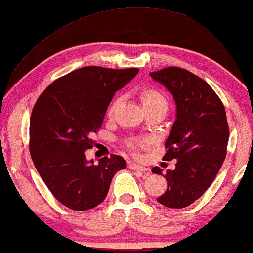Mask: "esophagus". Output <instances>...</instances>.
<instances>
[{"mask_svg": "<svg viewBox=\"0 0 253 253\" xmlns=\"http://www.w3.org/2000/svg\"><path fill=\"white\" fill-rule=\"evenodd\" d=\"M127 167H129L130 169H133V170H139V171H144V172L148 171V168L144 167V166L138 165V164H136V162H132V161L127 162Z\"/></svg>", "mask_w": 253, "mask_h": 253, "instance_id": "esophagus-1", "label": "esophagus"}]
</instances>
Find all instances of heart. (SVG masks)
<instances>
[{
  "mask_svg": "<svg viewBox=\"0 0 253 253\" xmlns=\"http://www.w3.org/2000/svg\"><path fill=\"white\" fill-rule=\"evenodd\" d=\"M140 100L141 103H143L144 109H150V108H155V107H164V108L167 109L168 107V101L167 98H166L164 93H162L160 89L154 88V87H144L140 91ZM117 103H119V100H115L112 105H110L108 109V114L112 115L115 110Z\"/></svg>",
  "mask_w": 253,
  "mask_h": 253,
  "instance_id": "b5f03b06",
  "label": "heart"
}]
</instances>
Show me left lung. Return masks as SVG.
I'll list each match as a JSON object with an SVG mask.
<instances>
[{
	"label": "left lung",
	"instance_id": "obj_1",
	"mask_svg": "<svg viewBox=\"0 0 253 253\" xmlns=\"http://www.w3.org/2000/svg\"><path fill=\"white\" fill-rule=\"evenodd\" d=\"M150 76L171 93L176 103L164 157L166 161L176 159V165L164 176L168 186L157 200L169 209H183L204 195L223 164L229 139L226 110L213 88L192 72L169 67ZM152 171L162 175L159 167Z\"/></svg>",
	"mask_w": 253,
	"mask_h": 253
}]
</instances>
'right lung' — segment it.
Here are the masks:
<instances>
[{
    "label": "right lung",
    "instance_id": "obj_1",
    "mask_svg": "<svg viewBox=\"0 0 253 253\" xmlns=\"http://www.w3.org/2000/svg\"><path fill=\"white\" fill-rule=\"evenodd\" d=\"M139 69L85 67L69 72L44 89L30 120L33 164L53 196L68 209L87 211L105 200L114 175L126 168L120 155L86 159L94 146L114 94Z\"/></svg>",
    "mask_w": 253,
    "mask_h": 253
}]
</instances>
